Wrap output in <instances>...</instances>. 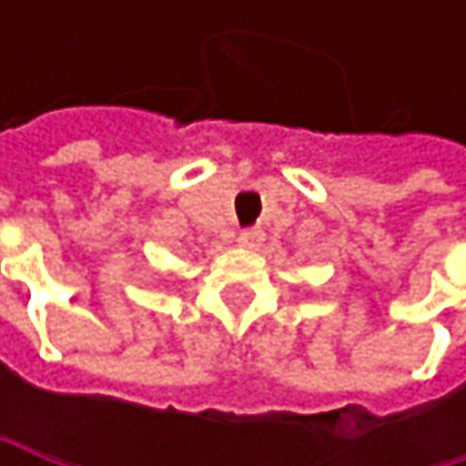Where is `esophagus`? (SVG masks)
Here are the masks:
<instances>
[{
  "label": "esophagus",
  "mask_w": 466,
  "mask_h": 466,
  "mask_svg": "<svg viewBox=\"0 0 466 466\" xmlns=\"http://www.w3.org/2000/svg\"><path fill=\"white\" fill-rule=\"evenodd\" d=\"M261 239H264L261 229H242L239 237H237V242H239L242 248H258V245H261Z\"/></svg>",
  "instance_id": "esophagus-1"
}]
</instances>
